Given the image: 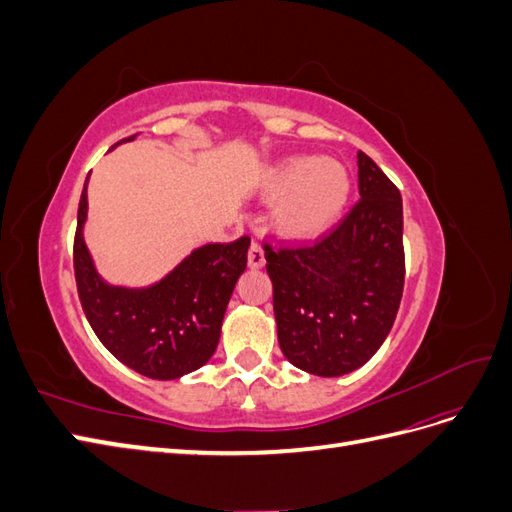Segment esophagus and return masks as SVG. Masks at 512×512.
<instances>
[{
	"instance_id": "esophagus-1",
	"label": "esophagus",
	"mask_w": 512,
	"mask_h": 512,
	"mask_svg": "<svg viewBox=\"0 0 512 512\" xmlns=\"http://www.w3.org/2000/svg\"><path fill=\"white\" fill-rule=\"evenodd\" d=\"M265 250L254 241L250 245V252H247V265H250V269H262L265 267Z\"/></svg>"
}]
</instances>
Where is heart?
I'll use <instances>...</instances> for the list:
<instances>
[{"instance_id":"b5f03b06","label":"heart","mask_w":512,"mask_h":512,"mask_svg":"<svg viewBox=\"0 0 512 512\" xmlns=\"http://www.w3.org/2000/svg\"><path fill=\"white\" fill-rule=\"evenodd\" d=\"M350 190L346 166L320 156L286 158L273 166L265 183V196L280 200L275 228L290 241L324 235L344 213Z\"/></svg>"}]
</instances>
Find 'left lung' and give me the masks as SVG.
Listing matches in <instances>:
<instances>
[{"label":"left lung","mask_w":512,"mask_h":512,"mask_svg":"<svg viewBox=\"0 0 512 512\" xmlns=\"http://www.w3.org/2000/svg\"><path fill=\"white\" fill-rule=\"evenodd\" d=\"M356 158L361 200L333 232L307 247L265 243L280 348L322 378L350 374L378 352L404 292L401 194L363 151Z\"/></svg>","instance_id":"8db88e82"}]
</instances>
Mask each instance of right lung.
<instances>
[{"instance_id": "add662e5", "label": "right lung", "mask_w": 512, "mask_h": 512, "mask_svg": "<svg viewBox=\"0 0 512 512\" xmlns=\"http://www.w3.org/2000/svg\"><path fill=\"white\" fill-rule=\"evenodd\" d=\"M85 220L87 181L76 218L74 277L83 312L104 348L153 380H177L203 367L218 348L228 301L247 267L250 237L198 247L160 282L126 288L104 282L96 271L83 237Z\"/></svg>"}]
</instances>
